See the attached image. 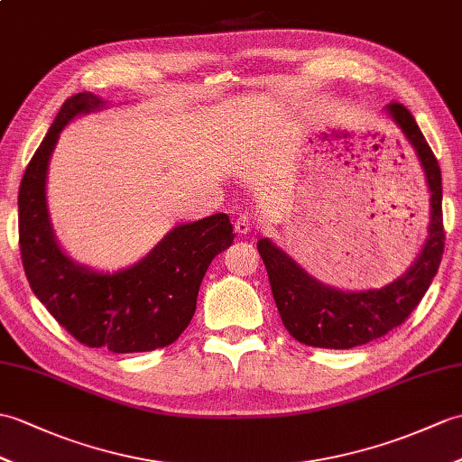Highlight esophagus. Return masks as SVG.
Instances as JSON below:
<instances>
[{
    "label": "esophagus",
    "instance_id": "1",
    "mask_svg": "<svg viewBox=\"0 0 462 462\" xmlns=\"http://www.w3.org/2000/svg\"><path fill=\"white\" fill-rule=\"evenodd\" d=\"M234 230L238 232V234H250V230H252V220L248 218V217H240V218H236V222H234Z\"/></svg>",
    "mask_w": 462,
    "mask_h": 462
}]
</instances>
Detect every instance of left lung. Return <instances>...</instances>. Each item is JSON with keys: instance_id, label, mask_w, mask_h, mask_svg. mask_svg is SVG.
Masks as SVG:
<instances>
[{"instance_id": "1", "label": "left lung", "mask_w": 462, "mask_h": 462, "mask_svg": "<svg viewBox=\"0 0 462 462\" xmlns=\"http://www.w3.org/2000/svg\"><path fill=\"white\" fill-rule=\"evenodd\" d=\"M385 114L420 159L431 205L427 238L410 270L382 289L345 291L319 282L272 238L257 242L283 325L289 335L307 346L348 350L388 335L420 305L441 263L445 250L441 169L405 106L388 104Z\"/></svg>"}]
</instances>
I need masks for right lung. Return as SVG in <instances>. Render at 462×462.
I'll list each match as a JSON object with an SVG mask.
<instances>
[{"mask_svg":"<svg viewBox=\"0 0 462 462\" xmlns=\"http://www.w3.org/2000/svg\"><path fill=\"white\" fill-rule=\"evenodd\" d=\"M92 92L62 104L19 187V248L31 289L82 345L116 354L173 345L190 323L210 262L234 242L226 214L179 224L142 260L116 272L79 263L60 248L47 205L49 161L74 117L108 108Z\"/></svg>","mask_w":462,"mask_h":462,"instance_id":"obj_1","label":"right lung"}]
</instances>
